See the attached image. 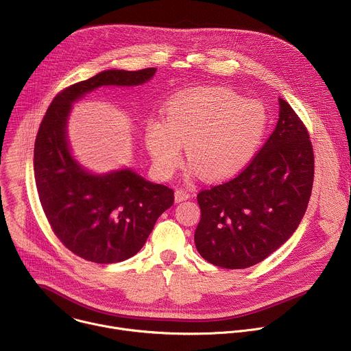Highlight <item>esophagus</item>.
<instances>
[{"instance_id":"34e87169","label":"esophagus","mask_w":351,"mask_h":351,"mask_svg":"<svg viewBox=\"0 0 351 351\" xmlns=\"http://www.w3.org/2000/svg\"><path fill=\"white\" fill-rule=\"evenodd\" d=\"M187 198H190V193H189L187 190H184V189H178V190L175 191V199H176L178 203L184 202V199H187Z\"/></svg>"}]
</instances>
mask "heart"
Wrapping results in <instances>:
<instances>
[{"mask_svg":"<svg viewBox=\"0 0 351 351\" xmlns=\"http://www.w3.org/2000/svg\"><path fill=\"white\" fill-rule=\"evenodd\" d=\"M269 119L264 106L226 87H203L175 97L164 119L145 123L144 141L156 169L172 175L187 157L208 180L243 172L263 145Z\"/></svg>","mask_w":351,"mask_h":351,"instance_id":"b5f03b06","label":"heart"}]
</instances>
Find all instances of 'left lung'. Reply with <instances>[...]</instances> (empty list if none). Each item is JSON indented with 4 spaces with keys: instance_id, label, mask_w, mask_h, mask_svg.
<instances>
[{
    "instance_id": "8db88e82",
    "label": "left lung",
    "mask_w": 351,
    "mask_h": 351,
    "mask_svg": "<svg viewBox=\"0 0 351 351\" xmlns=\"http://www.w3.org/2000/svg\"><path fill=\"white\" fill-rule=\"evenodd\" d=\"M314 154L308 132L279 98L275 130L234 179L199 191L197 252L226 268L253 267L285 244L302 222L313 190Z\"/></svg>"
}]
</instances>
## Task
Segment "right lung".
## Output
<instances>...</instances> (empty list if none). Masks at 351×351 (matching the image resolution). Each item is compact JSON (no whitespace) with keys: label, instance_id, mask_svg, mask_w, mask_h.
<instances>
[{"label":"right lung","instance_id":"add662e5","mask_svg":"<svg viewBox=\"0 0 351 351\" xmlns=\"http://www.w3.org/2000/svg\"><path fill=\"white\" fill-rule=\"evenodd\" d=\"M156 72L108 69L72 84L53 99L40 125L33 165L41 207L62 244L87 261L112 264L137 254L175 197L132 168L93 173L82 167L68 140L72 106L98 87L138 86Z\"/></svg>","mask_w":351,"mask_h":351}]
</instances>
